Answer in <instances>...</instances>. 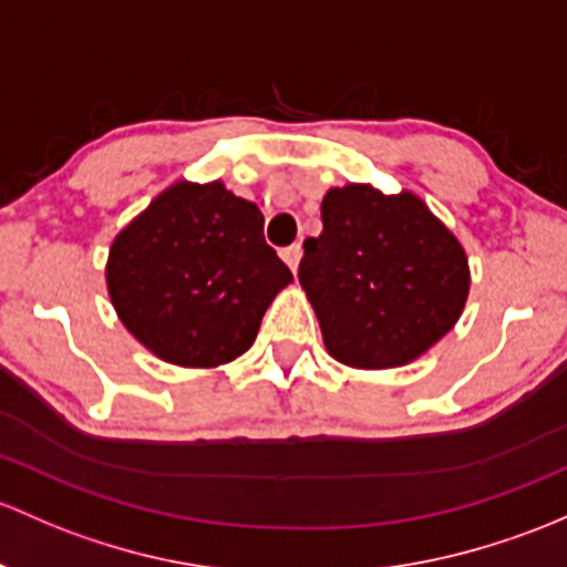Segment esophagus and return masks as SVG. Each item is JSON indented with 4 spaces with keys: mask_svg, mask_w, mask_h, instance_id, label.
Instances as JSON below:
<instances>
[{
    "mask_svg": "<svg viewBox=\"0 0 567 567\" xmlns=\"http://www.w3.org/2000/svg\"><path fill=\"white\" fill-rule=\"evenodd\" d=\"M282 260L290 266V271H299V260H301V244H290V247L282 249Z\"/></svg>",
    "mask_w": 567,
    "mask_h": 567,
    "instance_id": "esophagus-1",
    "label": "esophagus"
}]
</instances>
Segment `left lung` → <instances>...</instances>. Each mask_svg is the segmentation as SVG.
Here are the masks:
<instances>
[{
  "label": "left lung",
  "mask_w": 567,
  "mask_h": 567,
  "mask_svg": "<svg viewBox=\"0 0 567 567\" xmlns=\"http://www.w3.org/2000/svg\"><path fill=\"white\" fill-rule=\"evenodd\" d=\"M320 217L299 282L333 359L404 367L454 329L470 293L467 255L419 195L344 184L326 193Z\"/></svg>",
  "instance_id": "left-lung-1"
}]
</instances>
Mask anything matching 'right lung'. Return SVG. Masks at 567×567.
<instances>
[{
  "instance_id": "add662e5",
  "label": "right lung",
  "mask_w": 567,
  "mask_h": 567,
  "mask_svg": "<svg viewBox=\"0 0 567 567\" xmlns=\"http://www.w3.org/2000/svg\"><path fill=\"white\" fill-rule=\"evenodd\" d=\"M105 282L124 329L157 359L212 369L247 353L293 282L264 214L223 182H176L111 244Z\"/></svg>"
}]
</instances>
